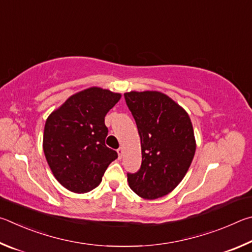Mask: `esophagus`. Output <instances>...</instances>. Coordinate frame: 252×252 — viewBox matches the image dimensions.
Returning <instances> with one entry per match:
<instances>
[{
	"label": "esophagus",
	"mask_w": 252,
	"mask_h": 252,
	"mask_svg": "<svg viewBox=\"0 0 252 252\" xmlns=\"http://www.w3.org/2000/svg\"><path fill=\"white\" fill-rule=\"evenodd\" d=\"M117 154H118V157H119V158H122V157H123L124 151H123V148H122V147H119V148L117 149Z\"/></svg>",
	"instance_id": "obj_1"
}]
</instances>
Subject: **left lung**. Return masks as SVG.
<instances>
[{"mask_svg": "<svg viewBox=\"0 0 252 252\" xmlns=\"http://www.w3.org/2000/svg\"><path fill=\"white\" fill-rule=\"evenodd\" d=\"M136 122L142 145V166L127 174L139 197L156 199L178 186L196 152L192 124L183 107L160 92L124 94Z\"/></svg>", "mask_w": 252, "mask_h": 252, "instance_id": "obj_1", "label": "left lung"}]
</instances>
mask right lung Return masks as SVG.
Masks as SVG:
<instances>
[{"instance_id": "right-lung-1", "label": "right lung", "mask_w": 252, "mask_h": 252, "mask_svg": "<svg viewBox=\"0 0 252 252\" xmlns=\"http://www.w3.org/2000/svg\"><path fill=\"white\" fill-rule=\"evenodd\" d=\"M121 96L99 87L87 88L70 96L47 117L43 151L53 175L68 190H93L117 158V153L105 145V116Z\"/></svg>"}]
</instances>
